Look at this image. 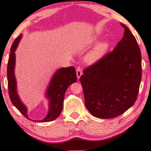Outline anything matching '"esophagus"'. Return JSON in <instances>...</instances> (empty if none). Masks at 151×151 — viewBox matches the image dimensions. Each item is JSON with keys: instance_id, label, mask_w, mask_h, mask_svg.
<instances>
[{"instance_id": "obj_1", "label": "esophagus", "mask_w": 151, "mask_h": 151, "mask_svg": "<svg viewBox=\"0 0 151 151\" xmlns=\"http://www.w3.org/2000/svg\"><path fill=\"white\" fill-rule=\"evenodd\" d=\"M76 75H77V78L78 79H80L81 76L82 75V71L80 67H78L77 69H76Z\"/></svg>"}]
</instances>
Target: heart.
Instances as JSON below:
<instances>
[{
	"instance_id": "1",
	"label": "heart",
	"mask_w": 151,
	"mask_h": 151,
	"mask_svg": "<svg viewBox=\"0 0 151 151\" xmlns=\"http://www.w3.org/2000/svg\"><path fill=\"white\" fill-rule=\"evenodd\" d=\"M97 38L96 37H93L88 40L89 44H92L97 42ZM110 43L108 41H104L102 42L97 43L93 50L87 54L86 56V60L87 63L90 64H94V63H97L105 56L108 51L109 47H110Z\"/></svg>"
}]
</instances>
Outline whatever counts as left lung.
<instances>
[{"label":"left lung","instance_id":"8db88e82","mask_svg":"<svg viewBox=\"0 0 151 151\" xmlns=\"http://www.w3.org/2000/svg\"><path fill=\"white\" fill-rule=\"evenodd\" d=\"M123 37L112 52L85 69L80 77L85 105L92 115L112 119L136 101L142 78V56L137 41L123 24Z\"/></svg>","mask_w":151,"mask_h":151}]
</instances>
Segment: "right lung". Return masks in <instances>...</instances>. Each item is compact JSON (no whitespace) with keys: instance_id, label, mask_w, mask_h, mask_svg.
<instances>
[{"instance_id":"obj_1","label":"right lung","mask_w":151,"mask_h":151,"mask_svg":"<svg viewBox=\"0 0 151 151\" xmlns=\"http://www.w3.org/2000/svg\"><path fill=\"white\" fill-rule=\"evenodd\" d=\"M22 35L15 39L11 47L9 58L7 65V80L9 95L11 101L14 106L27 119L39 123L52 121L59 116L63 110V101L65 94L69 85L77 81L76 71L73 67H63L58 69L52 76L49 83L47 90L45 91V97L48 99V112L46 116L42 120L35 121L28 116V110L27 106L23 104L19 98L17 91V82L15 76L14 70L16 66V54L15 52L17 47L19 41L21 40Z\"/></svg>"}]
</instances>
